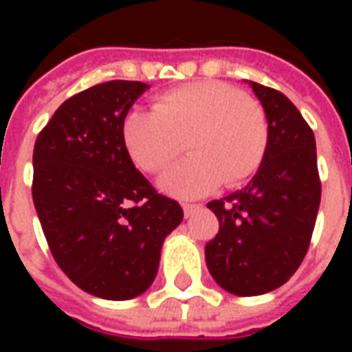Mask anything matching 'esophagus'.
<instances>
[{
  "mask_svg": "<svg viewBox=\"0 0 352 352\" xmlns=\"http://www.w3.org/2000/svg\"><path fill=\"white\" fill-rule=\"evenodd\" d=\"M199 206L198 204H183V211H184V217L188 219V217H192V213L194 211H198Z\"/></svg>",
  "mask_w": 352,
  "mask_h": 352,
  "instance_id": "esophagus-1",
  "label": "esophagus"
}]
</instances>
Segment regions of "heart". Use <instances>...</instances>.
Returning a JSON list of instances; mask_svg holds the SVG:
<instances>
[{"label":"heart","mask_w":352,"mask_h":352,"mask_svg":"<svg viewBox=\"0 0 352 352\" xmlns=\"http://www.w3.org/2000/svg\"><path fill=\"white\" fill-rule=\"evenodd\" d=\"M130 158L146 173H160L183 151L190 156L160 179L162 190L196 198L251 179L267 153L270 124L264 109L241 90L213 80L160 94L153 111H131L122 122Z\"/></svg>","instance_id":"b5f03b06"}]
</instances>
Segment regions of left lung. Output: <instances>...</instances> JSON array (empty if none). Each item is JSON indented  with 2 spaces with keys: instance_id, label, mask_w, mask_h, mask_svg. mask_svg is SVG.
Here are the masks:
<instances>
[{
  "instance_id": "1",
  "label": "left lung",
  "mask_w": 352,
  "mask_h": 352,
  "mask_svg": "<svg viewBox=\"0 0 352 352\" xmlns=\"http://www.w3.org/2000/svg\"><path fill=\"white\" fill-rule=\"evenodd\" d=\"M270 124V145L245 188L209 201L221 222L206 245L217 285L260 296L285 285L302 264L320 206L317 145L309 124L285 94L249 80Z\"/></svg>"
}]
</instances>
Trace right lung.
<instances>
[{"label": "right lung", "instance_id": "add662e5", "mask_svg": "<svg viewBox=\"0 0 352 352\" xmlns=\"http://www.w3.org/2000/svg\"><path fill=\"white\" fill-rule=\"evenodd\" d=\"M148 85L109 80L65 100L34 146V206L69 279L103 300L153 285L164 239L183 221L175 199L135 169L122 122Z\"/></svg>", "mask_w": 352, "mask_h": 352}]
</instances>
